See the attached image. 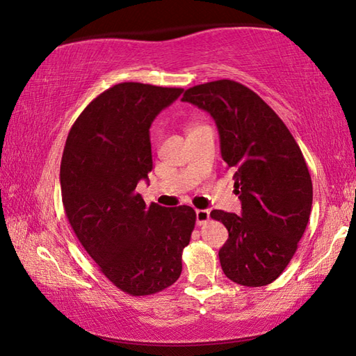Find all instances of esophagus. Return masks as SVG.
<instances>
[{
    "instance_id": "esophagus-1",
    "label": "esophagus",
    "mask_w": 356,
    "mask_h": 356,
    "mask_svg": "<svg viewBox=\"0 0 356 356\" xmlns=\"http://www.w3.org/2000/svg\"><path fill=\"white\" fill-rule=\"evenodd\" d=\"M196 219H197V225H204L210 220V211L208 210H196Z\"/></svg>"
}]
</instances>
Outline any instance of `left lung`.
Masks as SVG:
<instances>
[{
  "label": "left lung",
  "instance_id": "obj_1",
  "mask_svg": "<svg viewBox=\"0 0 356 356\" xmlns=\"http://www.w3.org/2000/svg\"><path fill=\"white\" fill-rule=\"evenodd\" d=\"M182 100L214 118L222 159L234 172V193L242 202L241 216L210 214L228 229L220 267L245 287L271 284L296 253L312 211V177L301 148L275 111L238 81L193 86Z\"/></svg>",
  "mask_w": 356,
  "mask_h": 356
}]
</instances>
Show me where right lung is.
Instances as JSON below:
<instances>
[{
  "instance_id": "right-lung-1",
  "label": "right lung",
  "mask_w": 356,
  "mask_h": 356,
  "mask_svg": "<svg viewBox=\"0 0 356 356\" xmlns=\"http://www.w3.org/2000/svg\"><path fill=\"white\" fill-rule=\"evenodd\" d=\"M182 88L118 83L90 102L69 131L61 199L74 233L102 273L131 296L154 295L182 273L196 225L188 205H146L136 191L152 170L149 127Z\"/></svg>"
}]
</instances>
